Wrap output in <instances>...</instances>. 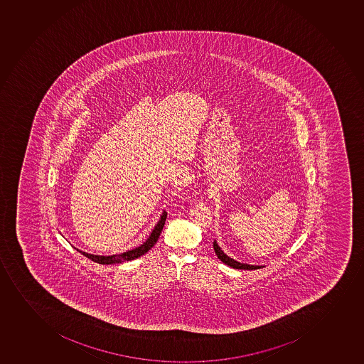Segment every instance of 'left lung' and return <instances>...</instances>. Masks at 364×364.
Here are the masks:
<instances>
[{
	"instance_id": "1",
	"label": "left lung",
	"mask_w": 364,
	"mask_h": 364,
	"mask_svg": "<svg viewBox=\"0 0 364 364\" xmlns=\"http://www.w3.org/2000/svg\"><path fill=\"white\" fill-rule=\"evenodd\" d=\"M214 250H215V254L219 259H221L225 264L227 266L232 267V268H235V269H244V270H254V269H259L262 266H252V264H247V263H240L238 261H235L233 258L230 257V256H227L223 250H221V247H219V244L216 242V240H214Z\"/></svg>"
}]
</instances>
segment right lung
Returning <instances> with one entry per match:
<instances>
[{"label": "right lung", "mask_w": 364, "mask_h": 364, "mask_svg": "<svg viewBox=\"0 0 364 364\" xmlns=\"http://www.w3.org/2000/svg\"><path fill=\"white\" fill-rule=\"evenodd\" d=\"M166 218H167V213L162 211V214L160 215V219L157 221L156 225L153 228V231L150 233L146 240L143 244H141L139 247H134L132 250H127L122 254L109 255V256H102V255H94L87 254L85 251L79 250L80 254L84 255L85 257L90 258L91 261L94 262L100 263V264H115V263L126 262V261H132L134 258L141 257V255H144L145 252H148L151 247L156 244L157 239L160 237L161 231L164 228V223H166Z\"/></svg>", "instance_id": "right-lung-1"}]
</instances>
